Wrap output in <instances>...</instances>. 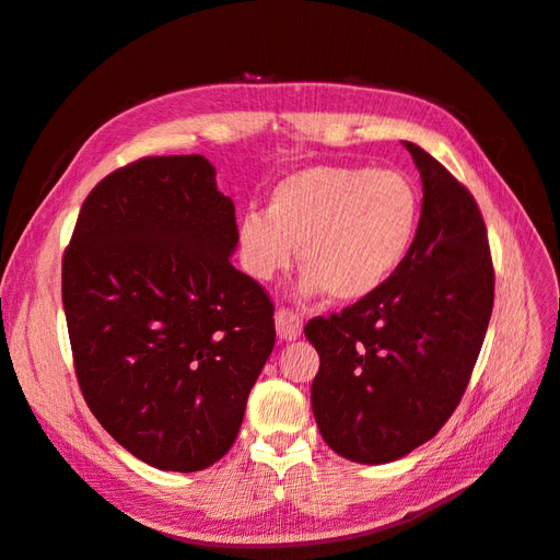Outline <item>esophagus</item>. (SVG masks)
<instances>
[{"label":"esophagus","mask_w":560,"mask_h":560,"mask_svg":"<svg viewBox=\"0 0 560 560\" xmlns=\"http://www.w3.org/2000/svg\"><path fill=\"white\" fill-rule=\"evenodd\" d=\"M276 331L282 341H296L303 331V319L299 313L290 308H280L276 313Z\"/></svg>","instance_id":"1"}]
</instances>
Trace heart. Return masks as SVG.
<instances>
[{
  "label": "heart",
  "instance_id": "1",
  "mask_svg": "<svg viewBox=\"0 0 560 560\" xmlns=\"http://www.w3.org/2000/svg\"><path fill=\"white\" fill-rule=\"evenodd\" d=\"M420 226L416 184L399 171L315 165L284 177L266 212L238 222L241 264L254 280L290 268L299 245L303 294L358 303L381 292Z\"/></svg>",
  "mask_w": 560,
  "mask_h": 560
}]
</instances>
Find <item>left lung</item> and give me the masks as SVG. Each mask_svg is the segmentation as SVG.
Listing matches in <instances>:
<instances>
[{"instance_id": "8db88e82", "label": "left lung", "mask_w": 560, "mask_h": 560, "mask_svg": "<svg viewBox=\"0 0 560 560\" xmlns=\"http://www.w3.org/2000/svg\"><path fill=\"white\" fill-rule=\"evenodd\" d=\"M422 179L409 257L381 292L313 317L311 387L322 439L362 465L393 463L460 404L493 313L495 273L477 200L425 149L404 142Z\"/></svg>"}]
</instances>
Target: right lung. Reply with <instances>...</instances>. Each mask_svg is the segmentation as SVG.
<instances>
[{"mask_svg": "<svg viewBox=\"0 0 560 560\" xmlns=\"http://www.w3.org/2000/svg\"><path fill=\"white\" fill-rule=\"evenodd\" d=\"M233 200L198 154L118 167L83 200L62 257L79 387L118 444L165 471L233 446L276 346L273 301L233 268Z\"/></svg>", "mask_w": 560, "mask_h": 560, "instance_id": "obj_1", "label": "right lung"}]
</instances>
